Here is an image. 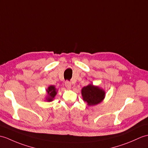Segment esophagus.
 <instances>
[{
    "instance_id": "1",
    "label": "esophagus",
    "mask_w": 148,
    "mask_h": 148,
    "mask_svg": "<svg viewBox=\"0 0 148 148\" xmlns=\"http://www.w3.org/2000/svg\"><path fill=\"white\" fill-rule=\"evenodd\" d=\"M65 86H66V88H67V89H69V90H70V89H71L72 86H71V82L68 81H66V82H65Z\"/></svg>"
}]
</instances>
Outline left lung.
I'll return each instance as SVG.
<instances>
[{
  "mask_svg": "<svg viewBox=\"0 0 148 148\" xmlns=\"http://www.w3.org/2000/svg\"><path fill=\"white\" fill-rule=\"evenodd\" d=\"M83 100L86 102L88 106H93L101 103L105 97V92L98 86L90 84L83 87L81 90Z\"/></svg>",
  "mask_w": 148,
  "mask_h": 148,
  "instance_id": "8db88e82",
  "label": "left lung"
}]
</instances>
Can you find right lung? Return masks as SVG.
Wrapping results in <instances>:
<instances>
[{"instance_id":"obj_1","label":"right lung","mask_w":148,"mask_h":148,"mask_svg":"<svg viewBox=\"0 0 148 148\" xmlns=\"http://www.w3.org/2000/svg\"><path fill=\"white\" fill-rule=\"evenodd\" d=\"M57 89L54 86L51 85L47 89V97H46V100L47 101H52L54 99L56 95H57Z\"/></svg>"}]
</instances>
